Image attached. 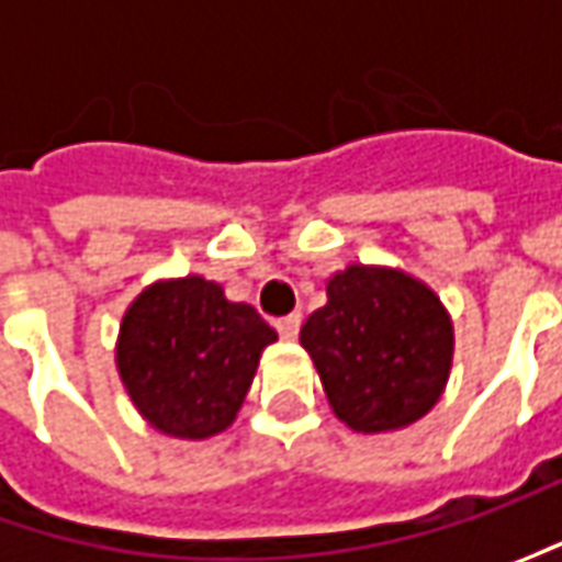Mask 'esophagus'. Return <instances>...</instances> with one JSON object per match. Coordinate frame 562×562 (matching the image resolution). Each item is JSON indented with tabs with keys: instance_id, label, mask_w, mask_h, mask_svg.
I'll return each mask as SVG.
<instances>
[{
	"instance_id": "1",
	"label": "esophagus",
	"mask_w": 562,
	"mask_h": 562,
	"mask_svg": "<svg viewBox=\"0 0 562 562\" xmlns=\"http://www.w3.org/2000/svg\"><path fill=\"white\" fill-rule=\"evenodd\" d=\"M274 328H278V335L284 337V340H293V337L300 335V315L291 313V315H284V318H278V322H274Z\"/></svg>"
}]
</instances>
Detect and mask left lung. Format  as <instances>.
Here are the masks:
<instances>
[{"label":"left lung","mask_w":562,"mask_h":562,"mask_svg":"<svg viewBox=\"0 0 562 562\" xmlns=\"http://www.w3.org/2000/svg\"><path fill=\"white\" fill-rule=\"evenodd\" d=\"M300 328L335 416L359 435L400 431L441 400L453 322L425 281L391 266H347Z\"/></svg>","instance_id":"left-lung-1"}]
</instances>
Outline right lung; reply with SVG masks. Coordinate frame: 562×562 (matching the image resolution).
Listing matches in <instances>:
<instances>
[{
	"label": "right lung",
	"instance_id": "right-lung-1",
	"mask_svg": "<svg viewBox=\"0 0 562 562\" xmlns=\"http://www.w3.org/2000/svg\"><path fill=\"white\" fill-rule=\"evenodd\" d=\"M278 335L249 303L203 274L165 278L124 310L115 344L121 384L165 438L205 441L244 406L262 350Z\"/></svg>",
	"mask_w": 562,
	"mask_h": 562
}]
</instances>
